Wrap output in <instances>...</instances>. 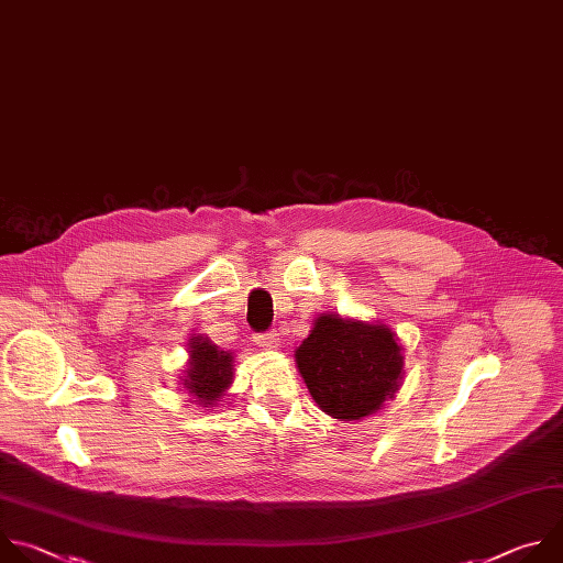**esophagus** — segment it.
I'll return each mask as SVG.
<instances>
[{
    "label": "esophagus",
    "mask_w": 563,
    "mask_h": 563,
    "mask_svg": "<svg viewBox=\"0 0 563 563\" xmlns=\"http://www.w3.org/2000/svg\"><path fill=\"white\" fill-rule=\"evenodd\" d=\"M257 346L264 351H277L279 349V332L277 330H268L264 334L257 336Z\"/></svg>",
    "instance_id": "esophagus-1"
}]
</instances>
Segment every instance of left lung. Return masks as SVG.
I'll list each match as a JSON object with an SVG mask.
<instances>
[{
  "label": "left lung",
  "instance_id": "left-lung-1",
  "mask_svg": "<svg viewBox=\"0 0 563 563\" xmlns=\"http://www.w3.org/2000/svg\"><path fill=\"white\" fill-rule=\"evenodd\" d=\"M314 404L340 421H360L395 399L404 384V346L384 321L317 314L295 351Z\"/></svg>",
  "mask_w": 563,
  "mask_h": 563
}]
</instances>
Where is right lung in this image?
Segmentation results:
<instances>
[{
	"label": "right lung",
	"mask_w": 563,
	"mask_h": 563,
	"mask_svg": "<svg viewBox=\"0 0 563 563\" xmlns=\"http://www.w3.org/2000/svg\"><path fill=\"white\" fill-rule=\"evenodd\" d=\"M179 379L190 404L210 410L235 382V355L221 351L210 336L197 334L188 342V362Z\"/></svg>",
	"instance_id": "right-lung-1"
}]
</instances>
